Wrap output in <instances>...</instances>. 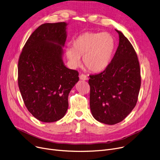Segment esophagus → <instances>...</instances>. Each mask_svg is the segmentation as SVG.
Here are the masks:
<instances>
[{
    "mask_svg": "<svg viewBox=\"0 0 160 160\" xmlns=\"http://www.w3.org/2000/svg\"><path fill=\"white\" fill-rule=\"evenodd\" d=\"M80 79L82 80H87L88 78V77L86 75L82 74L80 75Z\"/></svg>",
    "mask_w": 160,
    "mask_h": 160,
    "instance_id": "1",
    "label": "esophagus"
}]
</instances>
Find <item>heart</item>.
<instances>
[{
  "label": "heart",
  "mask_w": 160,
  "mask_h": 160,
  "mask_svg": "<svg viewBox=\"0 0 160 160\" xmlns=\"http://www.w3.org/2000/svg\"><path fill=\"white\" fill-rule=\"evenodd\" d=\"M115 48L111 33L86 32L73 40L72 47L65 48V54L72 65H78L83 56V63L89 71L100 72L110 63Z\"/></svg>",
  "instance_id": "obj_1"
}]
</instances>
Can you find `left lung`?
I'll return each mask as SVG.
<instances>
[{"instance_id": "obj_1", "label": "left lung", "mask_w": 160, "mask_h": 160, "mask_svg": "<svg viewBox=\"0 0 160 160\" xmlns=\"http://www.w3.org/2000/svg\"><path fill=\"white\" fill-rule=\"evenodd\" d=\"M119 43L104 71L90 75V109L94 118L113 125L121 122L136 106L141 87L137 54L128 39L117 30Z\"/></svg>"}]
</instances>
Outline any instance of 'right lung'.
<instances>
[{
  "label": "right lung",
  "instance_id": "right-lung-1",
  "mask_svg": "<svg viewBox=\"0 0 160 160\" xmlns=\"http://www.w3.org/2000/svg\"><path fill=\"white\" fill-rule=\"evenodd\" d=\"M65 22L45 23L25 43L18 62V85L30 113L44 122L61 119L69 107L68 96L79 80L77 71L66 67L63 47Z\"/></svg>",
  "mask_w": 160,
  "mask_h": 160
}]
</instances>
